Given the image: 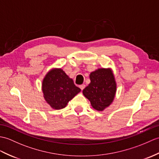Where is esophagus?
<instances>
[{
	"label": "esophagus",
	"instance_id": "1",
	"mask_svg": "<svg viewBox=\"0 0 159 159\" xmlns=\"http://www.w3.org/2000/svg\"><path fill=\"white\" fill-rule=\"evenodd\" d=\"M79 87L80 88V89H81V90H83V89H84V88L85 87V84H80V85L79 86Z\"/></svg>",
	"mask_w": 159,
	"mask_h": 159
}]
</instances>
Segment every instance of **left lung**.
<instances>
[{"instance_id":"left-lung-1","label":"left lung","mask_w":159,"mask_h":159,"mask_svg":"<svg viewBox=\"0 0 159 159\" xmlns=\"http://www.w3.org/2000/svg\"><path fill=\"white\" fill-rule=\"evenodd\" d=\"M91 83L83 93L90 101L92 107L102 111L112 102L116 91V84L110 69L99 68L90 74Z\"/></svg>"}]
</instances>
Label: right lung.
<instances>
[{"instance_id":"add662e5","label":"right lung","mask_w":159,"mask_h":159,"mask_svg":"<svg viewBox=\"0 0 159 159\" xmlns=\"http://www.w3.org/2000/svg\"><path fill=\"white\" fill-rule=\"evenodd\" d=\"M42 90L44 98L51 108L60 110L65 108L80 89L61 68H58L52 69L47 74L43 81Z\"/></svg>"}]
</instances>
